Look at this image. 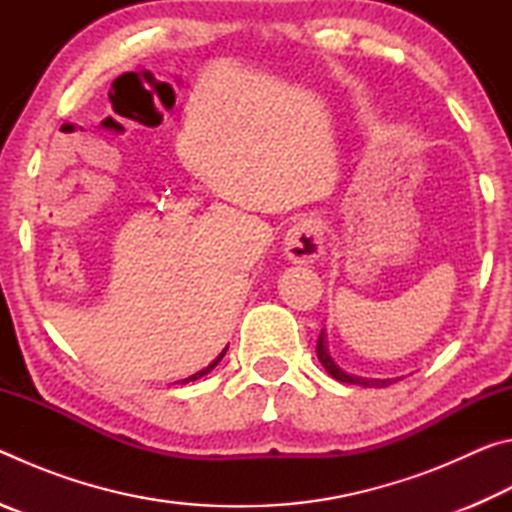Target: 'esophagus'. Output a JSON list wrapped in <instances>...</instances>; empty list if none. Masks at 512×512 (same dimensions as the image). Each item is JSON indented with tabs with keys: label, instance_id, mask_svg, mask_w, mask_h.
<instances>
[{
	"label": "esophagus",
	"instance_id": "esophagus-1",
	"mask_svg": "<svg viewBox=\"0 0 512 512\" xmlns=\"http://www.w3.org/2000/svg\"><path fill=\"white\" fill-rule=\"evenodd\" d=\"M323 248V225L316 219L296 221L287 230V237H284V253L293 264H314L323 255Z\"/></svg>",
	"mask_w": 512,
	"mask_h": 512
}]
</instances>
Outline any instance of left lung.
I'll return each instance as SVG.
<instances>
[{
    "label": "left lung",
    "instance_id": "8db88e82",
    "mask_svg": "<svg viewBox=\"0 0 512 512\" xmlns=\"http://www.w3.org/2000/svg\"><path fill=\"white\" fill-rule=\"evenodd\" d=\"M316 354H318V361L323 363V368L332 375L336 381H343V384H359V386H388L393 384L391 379H366V377H357V375H350V372H345L343 368H339L334 363V359L329 357V352L325 348V332H320L318 336V343H316Z\"/></svg>",
    "mask_w": 512,
    "mask_h": 512
}]
</instances>
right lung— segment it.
Masks as SVG:
<instances>
[{"label": "right lung", "instance_id": "right-lung-1", "mask_svg": "<svg viewBox=\"0 0 512 512\" xmlns=\"http://www.w3.org/2000/svg\"><path fill=\"white\" fill-rule=\"evenodd\" d=\"M225 350H228V348H225ZM225 350L219 354V357H216L212 363H210V366H207L205 370H201V372H196V375H192V377H187V379H183V384H189V381H196V379H201L203 375H207V372H210V370H214L216 368V363H219L223 357H225Z\"/></svg>", "mask_w": 512, "mask_h": 512}]
</instances>
